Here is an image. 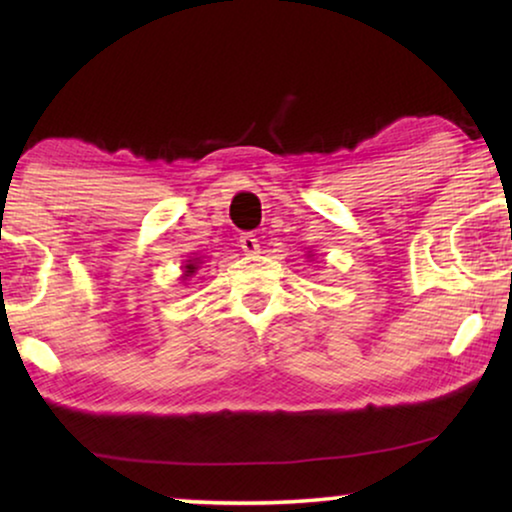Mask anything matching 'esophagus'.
<instances>
[{
	"instance_id": "esophagus-1",
	"label": "esophagus",
	"mask_w": 512,
	"mask_h": 512,
	"mask_svg": "<svg viewBox=\"0 0 512 512\" xmlns=\"http://www.w3.org/2000/svg\"><path fill=\"white\" fill-rule=\"evenodd\" d=\"M240 247H242L244 254L254 256V254H258V249H261V244H258V237L254 233H244L240 237Z\"/></svg>"
}]
</instances>
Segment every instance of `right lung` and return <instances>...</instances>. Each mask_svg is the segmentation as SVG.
Segmentation results:
<instances>
[{"label": "right lung", "mask_w": 512, "mask_h": 512, "mask_svg": "<svg viewBox=\"0 0 512 512\" xmlns=\"http://www.w3.org/2000/svg\"><path fill=\"white\" fill-rule=\"evenodd\" d=\"M193 272H195V263H188V265H186V277L193 275Z\"/></svg>", "instance_id": "add662e5"}]
</instances>
